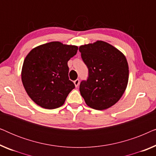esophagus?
<instances>
[{
	"label": "esophagus",
	"instance_id": "esophagus-1",
	"mask_svg": "<svg viewBox=\"0 0 156 156\" xmlns=\"http://www.w3.org/2000/svg\"><path fill=\"white\" fill-rule=\"evenodd\" d=\"M74 84L75 85L76 87H77L79 86V84H80V80H76L75 81H74Z\"/></svg>",
	"mask_w": 156,
	"mask_h": 156
}]
</instances>
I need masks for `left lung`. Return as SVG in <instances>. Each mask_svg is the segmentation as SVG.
<instances>
[{
    "label": "left lung",
    "mask_w": 156,
    "mask_h": 156,
    "mask_svg": "<svg viewBox=\"0 0 156 156\" xmlns=\"http://www.w3.org/2000/svg\"><path fill=\"white\" fill-rule=\"evenodd\" d=\"M88 68V77L80 85L82 97L89 107L103 110L122 97L129 81V65L124 55L104 41L80 47Z\"/></svg>",
    "instance_id": "8db88e82"
}]
</instances>
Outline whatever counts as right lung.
I'll return each mask as SVG.
<instances>
[{"instance_id": "right-lung-1", "label": "right lung", "mask_w": 156, "mask_h": 156, "mask_svg": "<svg viewBox=\"0 0 156 156\" xmlns=\"http://www.w3.org/2000/svg\"><path fill=\"white\" fill-rule=\"evenodd\" d=\"M78 47L51 42L32 50L25 57L22 82L33 101L48 109L62 106L75 85L69 79L67 62Z\"/></svg>"}]
</instances>
